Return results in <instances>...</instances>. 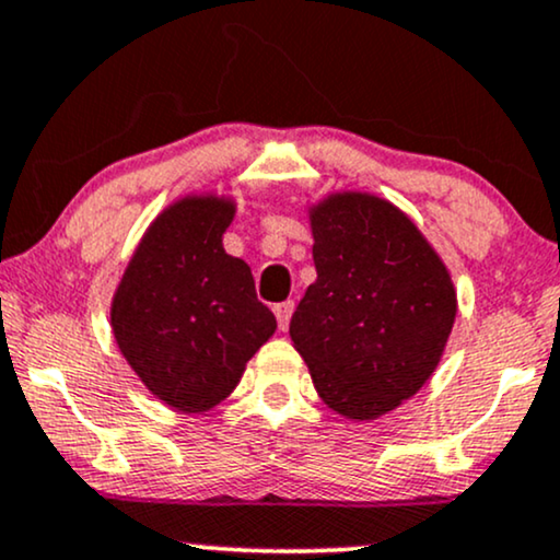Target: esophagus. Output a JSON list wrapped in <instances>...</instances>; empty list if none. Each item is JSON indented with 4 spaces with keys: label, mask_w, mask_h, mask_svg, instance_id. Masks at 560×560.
I'll return each instance as SVG.
<instances>
[{
    "label": "esophagus",
    "mask_w": 560,
    "mask_h": 560,
    "mask_svg": "<svg viewBox=\"0 0 560 560\" xmlns=\"http://www.w3.org/2000/svg\"><path fill=\"white\" fill-rule=\"evenodd\" d=\"M292 313H294V302H292V300L273 304V315H276V323H279V330H287V328H289V320H292Z\"/></svg>",
    "instance_id": "34e87169"
}]
</instances>
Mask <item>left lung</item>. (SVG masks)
<instances>
[{
	"mask_svg": "<svg viewBox=\"0 0 560 560\" xmlns=\"http://www.w3.org/2000/svg\"><path fill=\"white\" fill-rule=\"evenodd\" d=\"M310 219L317 279L289 336L332 410L377 419L436 370L457 315L455 287L419 228L377 196L336 194Z\"/></svg>",
	"mask_w": 560,
	"mask_h": 560,
	"instance_id": "left-lung-1",
	"label": "left lung"
}]
</instances>
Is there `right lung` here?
Instances as JSON below:
<instances>
[{"mask_svg":"<svg viewBox=\"0 0 560 560\" xmlns=\"http://www.w3.org/2000/svg\"><path fill=\"white\" fill-rule=\"evenodd\" d=\"M232 217V201L214 196H188L162 211L110 304L126 362L147 390L183 413L228 398L276 330L250 266L222 247Z\"/></svg>","mask_w":560,"mask_h":560,"instance_id":"obj_1","label":"right lung"}]
</instances>
